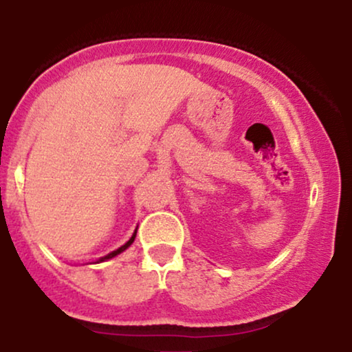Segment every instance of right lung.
<instances>
[{
	"label": "right lung",
	"instance_id": "add662e5",
	"mask_svg": "<svg viewBox=\"0 0 352 352\" xmlns=\"http://www.w3.org/2000/svg\"><path fill=\"white\" fill-rule=\"evenodd\" d=\"M135 235H137V230H135V232H134V235H132V236H131V240H129V241H127V243H125V245H122V246H120V248H117V250H116V252L109 253V254H106V256H102V258H100V260L98 261V263H100V261H106V260H111V258H114V256H117V254H119V253H122V252H124V250H127V248H129V246H131L132 243H134V240H135Z\"/></svg>",
	"mask_w": 352,
	"mask_h": 352
}]
</instances>
